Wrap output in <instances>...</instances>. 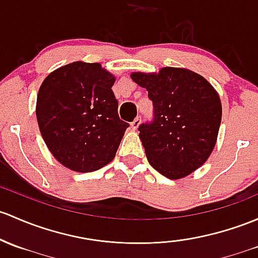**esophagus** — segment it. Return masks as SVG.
<instances>
[{
  "label": "esophagus",
  "mask_w": 258,
  "mask_h": 258,
  "mask_svg": "<svg viewBox=\"0 0 258 258\" xmlns=\"http://www.w3.org/2000/svg\"><path fill=\"white\" fill-rule=\"evenodd\" d=\"M140 123H141V116H138V117L135 118L134 122H132V123H131V127L134 130H137L138 126H140Z\"/></svg>",
  "instance_id": "1"
}]
</instances>
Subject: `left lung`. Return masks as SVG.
Segmentation results:
<instances>
[{
	"mask_svg": "<svg viewBox=\"0 0 258 258\" xmlns=\"http://www.w3.org/2000/svg\"><path fill=\"white\" fill-rule=\"evenodd\" d=\"M153 102V121L138 126L148 162L169 179L186 177L207 162L221 123V101L207 79L183 68L132 73Z\"/></svg>",
	"mask_w": 258,
	"mask_h": 258,
	"instance_id": "left-lung-1",
	"label": "left lung"
}]
</instances>
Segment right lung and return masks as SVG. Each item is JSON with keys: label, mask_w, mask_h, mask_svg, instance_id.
Instances as JSON below:
<instances>
[{"label": "right lung", "mask_w": 258, "mask_h": 258, "mask_svg": "<svg viewBox=\"0 0 258 258\" xmlns=\"http://www.w3.org/2000/svg\"><path fill=\"white\" fill-rule=\"evenodd\" d=\"M115 77L99 63L74 61L50 73L37 96L40 134L56 161L80 173L94 172L116 156L130 126L118 117Z\"/></svg>", "instance_id": "right-lung-1"}]
</instances>
